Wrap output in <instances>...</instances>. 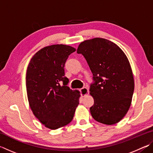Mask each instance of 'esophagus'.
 Here are the masks:
<instances>
[{
    "label": "esophagus",
    "mask_w": 153,
    "mask_h": 153,
    "mask_svg": "<svg viewBox=\"0 0 153 153\" xmlns=\"http://www.w3.org/2000/svg\"><path fill=\"white\" fill-rule=\"evenodd\" d=\"M80 92H81V94L82 97H85V96L88 94V90L86 87L82 88L80 89Z\"/></svg>",
    "instance_id": "esophagus-1"
}]
</instances>
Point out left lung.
<instances>
[{
  "label": "left lung",
  "instance_id": "obj_1",
  "mask_svg": "<svg viewBox=\"0 0 153 153\" xmlns=\"http://www.w3.org/2000/svg\"><path fill=\"white\" fill-rule=\"evenodd\" d=\"M77 53L84 55L95 81L90 88L94 102L90 108L92 117L106 125L120 122L130 107L134 90L126 54L116 44L101 38L83 41Z\"/></svg>",
  "mask_w": 153,
  "mask_h": 153
}]
</instances>
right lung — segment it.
Segmentation results:
<instances>
[{"instance_id": "right-lung-1", "label": "right lung", "mask_w": 153, "mask_h": 153, "mask_svg": "<svg viewBox=\"0 0 153 153\" xmlns=\"http://www.w3.org/2000/svg\"><path fill=\"white\" fill-rule=\"evenodd\" d=\"M76 51L71 46L53 45L38 51L26 72V90L31 110L46 128L56 129L73 120L80 92L67 86L65 63ZM63 82V85L60 83Z\"/></svg>"}]
</instances>
